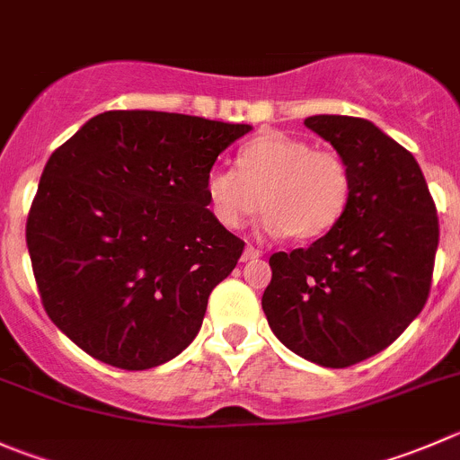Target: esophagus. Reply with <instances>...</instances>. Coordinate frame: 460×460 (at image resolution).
I'll list each match as a JSON object with an SVG mask.
<instances>
[{
  "label": "esophagus",
  "instance_id": "34e87169",
  "mask_svg": "<svg viewBox=\"0 0 460 460\" xmlns=\"http://www.w3.org/2000/svg\"><path fill=\"white\" fill-rule=\"evenodd\" d=\"M258 256H261V252H258L256 247H252V244H247V247H244L243 258H240V261L247 262V261H253V258H258Z\"/></svg>",
  "mask_w": 460,
  "mask_h": 460
}]
</instances>
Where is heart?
<instances>
[{
  "label": "heart",
  "instance_id": "b5f03b06",
  "mask_svg": "<svg viewBox=\"0 0 460 460\" xmlns=\"http://www.w3.org/2000/svg\"><path fill=\"white\" fill-rule=\"evenodd\" d=\"M208 207L220 225L235 229L261 208L258 231L305 243L328 234L346 211L349 168L337 153L310 141L267 132L243 146L238 168L213 166L207 181Z\"/></svg>",
  "mask_w": 460,
  "mask_h": 460
}]
</instances>
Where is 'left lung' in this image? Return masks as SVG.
<instances>
[{
    "label": "left lung",
    "instance_id": "left-lung-1",
    "mask_svg": "<svg viewBox=\"0 0 460 460\" xmlns=\"http://www.w3.org/2000/svg\"><path fill=\"white\" fill-rule=\"evenodd\" d=\"M305 128L349 168V204L323 238L270 258L262 310L292 353L346 368L391 346L425 307L438 217L413 155L376 123L319 114Z\"/></svg>",
    "mask_w": 460,
    "mask_h": 460
}]
</instances>
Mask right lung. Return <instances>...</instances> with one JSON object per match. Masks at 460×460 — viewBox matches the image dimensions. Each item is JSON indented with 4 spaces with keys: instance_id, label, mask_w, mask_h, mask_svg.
<instances>
[{
    "instance_id": "1",
    "label": "right lung",
    "mask_w": 460,
    "mask_h": 460,
    "mask_svg": "<svg viewBox=\"0 0 460 460\" xmlns=\"http://www.w3.org/2000/svg\"><path fill=\"white\" fill-rule=\"evenodd\" d=\"M244 123L102 111L49 157L26 247L49 319L92 358L144 371L198 337L208 294L244 243L204 181Z\"/></svg>"
}]
</instances>
